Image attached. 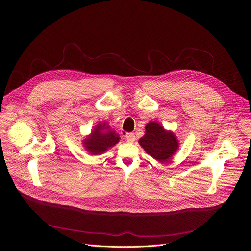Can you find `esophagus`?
Masks as SVG:
<instances>
[{"label":"esophagus","instance_id":"1","mask_svg":"<svg viewBox=\"0 0 251 251\" xmlns=\"http://www.w3.org/2000/svg\"><path fill=\"white\" fill-rule=\"evenodd\" d=\"M126 140H127L128 142H134V140H135V135H134V133H127V134H126Z\"/></svg>","mask_w":251,"mask_h":251}]
</instances>
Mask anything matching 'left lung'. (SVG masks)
<instances>
[{"mask_svg":"<svg viewBox=\"0 0 251 251\" xmlns=\"http://www.w3.org/2000/svg\"><path fill=\"white\" fill-rule=\"evenodd\" d=\"M138 143L143 151L160 163L169 161L180 146L173 131L166 130L155 121H150L146 125V134L138 140Z\"/></svg>","mask_w":251,"mask_h":251,"instance_id":"left-lung-1","label":"left lung"}]
</instances>
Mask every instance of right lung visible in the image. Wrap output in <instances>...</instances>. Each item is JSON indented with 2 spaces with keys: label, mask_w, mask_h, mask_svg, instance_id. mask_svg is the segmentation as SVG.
Masks as SVG:
<instances>
[{
  "label": "right lung",
  "mask_w": 251,
  "mask_h": 251,
  "mask_svg": "<svg viewBox=\"0 0 251 251\" xmlns=\"http://www.w3.org/2000/svg\"><path fill=\"white\" fill-rule=\"evenodd\" d=\"M120 136L111 128L109 123L100 122L91 130L89 135L82 140L83 148L91 155H100L115 147Z\"/></svg>",
  "instance_id": "add662e5"
}]
</instances>
